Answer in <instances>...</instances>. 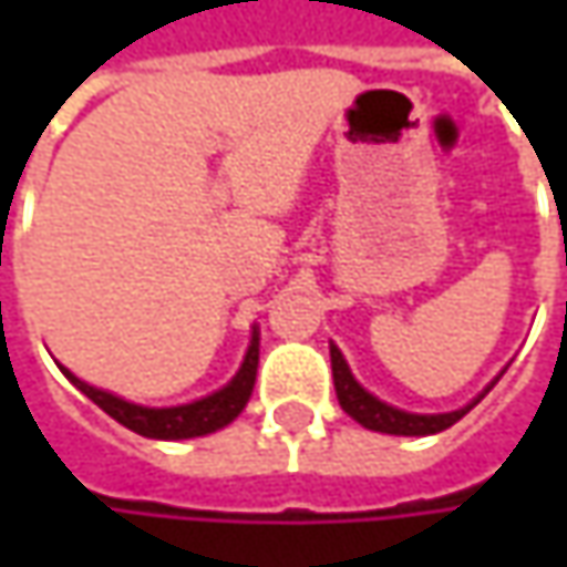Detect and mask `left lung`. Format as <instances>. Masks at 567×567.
<instances>
[{
    "instance_id": "8db88e82",
    "label": "left lung",
    "mask_w": 567,
    "mask_h": 567,
    "mask_svg": "<svg viewBox=\"0 0 567 567\" xmlns=\"http://www.w3.org/2000/svg\"><path fill=\"white\" fill-rule=\"evenodd\" d=\"M331 372H334V391H338V401L343 406V413H350L360 425L372 429V432H384V435H435V432H445L447 425L457 423L461 416H467L470 410L495 388V381L502 379L505 369L467 406L451 410V413H410V410H398L391 403L379 401L375 394H369L360 381L353 379L350 365H347L343 353H340L334 343H331Z\"/></svg>"
}]
</instances>
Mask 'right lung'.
<instances>
[{
  "label": "right lung",
  "instance_id": "obj_1",
  "mask_svg": "<svg viewBox=\"0 0 567 567\" xmlns=\"http://www.w3.org/2000/svg\"><path fill=\"white\" fill-rule=\"evenodd\" d=\"M59 369L81 394H87L91 401L97 403L103 413H110L116 423L138 432L144 439H164V442L198 439V435H210V432L229 425L246 410L251 388H255V372H258V328H251L249 350H246V360L239 365V372L220 391L207 394L202 401L179 403V406H142V403L125 401L113 391H103V388L81 381L65 365H59Z\"/></svg>",
  "mask_w": 567,
  "mask_h": 567
}]
</instances>
